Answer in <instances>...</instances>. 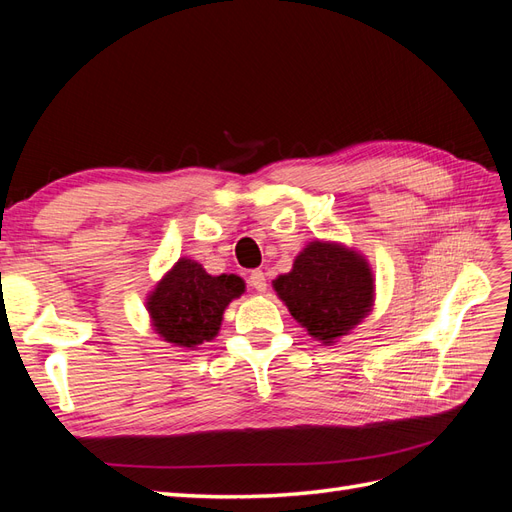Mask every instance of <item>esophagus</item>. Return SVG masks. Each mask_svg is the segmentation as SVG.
<instances>
[{"label":"esophagus","instance_id":"esophagus-1","mask_svg":"<svg viewBox=\"0 0 512 512\" xmlns=\"http://www.w3.org/2000/svg\"><path fill=\"white\" fill-rule=\"evenodd\" d=\"M250 284H252L258 292H265V290H267V275L262 273L260 269L252 271V273H250Z\"/></svg>","mask_w":512,"mask_h":512}]
</instances>
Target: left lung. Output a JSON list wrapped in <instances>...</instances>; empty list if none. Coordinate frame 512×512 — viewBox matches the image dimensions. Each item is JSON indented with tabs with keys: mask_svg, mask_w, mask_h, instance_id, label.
<instances>
[{
	"mask_svg": "<svg viewBox=\"0 0 512 512\" xmlns=\"http://www.w3.org/2000/svg\"><path fill=\"white\" fill-rule=\"evenodd\" d=\"M292 318L324 346L348 335L374 307V273L363 254L333 241H312L290 273L273 280Z\"/></svg>",
	"mask_w": 512,
	"mask_h": 512,
	"instance_id": "8db88e82",
	"label": "left lung"
}]
</instances>
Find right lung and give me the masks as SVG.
I'll return each instance as SVG.
<instances>
[{
    "mask_svg": "<svg viewBox=\"0 0 512 512\" xmlns=\"http://www.w3.org/2000/svg\"><path fill=\"white\" fill-rule=\"evenodd\" d=\"M243 292L239 275H209L196 260L179 258L149 292L151 327L164 342L196 350L218 335L224 309Z\"/></svg>",
    "mask_w": 512,
    "mask_h": 512,
    "instance_id": "add662e5",
    "label": "right lung"
}]
</instances>
